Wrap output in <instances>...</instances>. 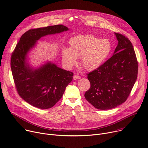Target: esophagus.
Returning <instances> with one entry per match:
<instances>
[{"label":"esophagus","mask_w":148,"mask_h":148,"mask_svg":"<svg viewBox=\"0 0 148 148\" xmlns=\"http://www.w3.org/2000/svg\"><path fill=\"white\" fill-rule=\"evenodd\" d=\"M80 78H81V77H80L79 75H75L73 77L74 79H80Z\"/></svg>","instance_id":"34e87169"}]
</instances>
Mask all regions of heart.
Listing matches in <instances>:
<instances>
[{"instance_id": "b5f03b06", "label": "heart", "mask_w": 148, "mask_h": 148, "mask_svg": "<svg viewBox=\"0 0 148 148\" xmlns=\"http://www.w3.org/2000/svg\"><path fill=\"white\" fill-rule=\"evenodd\" d=\"M70 49L64 48L62 51L64 64L71 68L81 58L80 64L89 71L100 67L109 57L112 44L107 39H101L92 35H80L72 38L69 42Z\"/></svg>"}]
</instances>
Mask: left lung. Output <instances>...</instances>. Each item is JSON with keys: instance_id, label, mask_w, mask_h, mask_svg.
<instances>
[{"instance_id": "8db88e82", "label": "left lung", "mask_w": 148, "mask_h": 148, "mask_svg": "<svg viewBox=\"0 0 148 148\" xmlns=\"http://www.w3.org/2000/svg\"><path fill=\"white\" fill-rule=\"evenodd\" d=\"M114 34L118 44L113 56L87 74L90 88L84 97L100 110L111 109L123 103L138 77V62L131 42L125 36Z\"/></svg>"}]
</instances>
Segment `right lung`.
Returning <instances> with one entry per match:
<instances>
[{"label": "right lung", "mask_w": 148, "mask_h": 148, "mask_svg": "<svg viewBox=\"0 0 148 148\" xmlns=\"http://www.w3.org/2000/svg\"><path fill=\"white\" fill-rule=\"evenodd\" d=\"M69 29L62 25L30 29L21 36L12 53L11 70L19 95L39 109L51 108L60 100L66 87L73 80V73L51 62L34 69L28 62L26 56L41 37Z\"/></svg>", "instance_id": "obj_1"}]
</instances>
